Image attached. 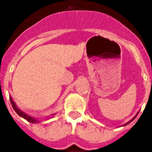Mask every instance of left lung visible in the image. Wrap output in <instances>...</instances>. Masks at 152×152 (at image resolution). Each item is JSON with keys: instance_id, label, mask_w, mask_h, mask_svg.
I'll list each match as a JSON object with an SVG mask.
<instances>
[{"instance_id": "8db88e82", "label": "left lung", "mask_w": 152, "mask_h": 152, "mask_svg": "<svg viewBox=\"0 0 152 152\" xmlns=\"http://www.w3.org/2000/svg\"><path fill=\"white\" fill-rule=\"evenodd\" d=\"M138 114H139V112H138V113H137V114H136V115H134V117H133V118H132V119H131V120H130V121H129V122H127V123H126V124H124V125H123V126H126V125H128V124H130V123H132V121H133V120H134V118H136V116H137V115H138Z\"/></svg>"}]
</instances>
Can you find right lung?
Wrapping results in <instances>:
<instances>
[{"mask_svg": "<svg viewBox=\"0 0 152 152\" xmlns=\"http://www.w3.org/2000/svg\"><path fill=\"white\" fill-rule=\"evenodd\" d=\"M10 102H11V104H12V108H13V110H15L16 113H17L20 117L25 118L26 120H27L28 122H29V123H32V124H37V123H40V122H41V121H39V119L34 118V117H32L31 115H28V114L23 112L22 110H20V109L18 107V106L16 105L14 101L12 100V98H11V97H10ZM55 115V114H53V115H51L53 116V115Z\"/></svg>", "mask_w": 152, "mask_h": 152, "instance_id": "add662e5", "label": "right lung"}]
</instances>
